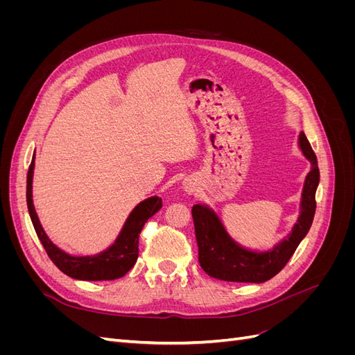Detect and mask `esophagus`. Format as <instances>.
I'll use <instances>...</instances> for the list:
<instances>
[{"label": "esophagus", "instance_id": "1", "mask_svg": "<svg viewBox=\"0 0 355 355\" xmlns=\"http://www.w3.org/2000/svg\"><path fill=\"white\" fill-rule=\"evenodd\" d=\"M184 191L188 192V194H194L197 191V184L194 179H185L184 180Z\"/></svg>", "mask_w": 355, "mask_h": 355}]
</instances>
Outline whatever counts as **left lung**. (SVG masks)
I'll return each mask as SVG.
<instances>
[{
    "label": "left lung",
    "instance_id": "obj_1",
    "mask_svg": "<svg viewBox=\"0 0 355 355\" xmlns=\"http://www.w3.org/2000/svg\"><path fill=\"white\" fill-rule=\"evenodd\" d=\"M297 146L309 161L311 170L305 176L300 194L299 214L292 231L275 243L271 249L259 250L235 241L219 216V213L206 202L192 207L196 237L198 244V261L210 277L223 282L263 283L280 272L290 257L305 239L315 214V191L320 182L317 157L304 133L297 137Z\"/></svg>",
    "mask_w": 355,
    "mask_h": 355
}]
</instances>
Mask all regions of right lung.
<instances>
[{
	"label": "right lung",
	"mask_w": 355,
	"mask_h": 355,
	"mask_svg": "<svg viewBox=\"0 0 355 355\" xmlns=\"http://www.w3.org/2000/svg\"><path fill=\"white\" fill-rule=\"evenodd\" d=\"M35 153L32 155L31 166L26 179V202L32 223L41 244L44 245L50 259L55 262L59 270L75 280L83 282H102L116 280L124 277L132 270L139 256V234H141L145 222L163 207L158 196L142 200L130 211L125 219L120 234L115 241L106 247L105 250L94 254H71L60 249L50 240L47 232L42 228L38 214L35 211L34 198H32V180H34Z\"/></svg>",
	"instance_id": "right-lung-1"
}]
</instances>
